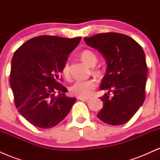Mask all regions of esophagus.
<instances>
[{"label": "esophagus", "mask_w": 160, "mask_h": 160, "mask_svg": "<svg viewBox=\"0 0 160 160\" xmlns=\"http://www.w3.org/2000/svg\"><path fill=\"white\" fill-rule=\"evenodd\" d=\"M78 99H80V100L81 101H86V102L89 100V98H82V97H78Z\"/></svg>", "instance_id": "obj_1"}]
</instances>
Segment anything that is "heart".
Segmentation results:
<instances>
[{"mask_svg":"<svg viewBox=\"0 0 160 160\" xmlns=\"http://www.w3.org/2000/svg\"><path fill=\"white\" fill-rule=\"evenodd\" d=\"M82 61L85 62L86 65L94 66L97 62V57L93 52L90 50H84L80 54ZM62 73L65 76H69V65L65 63L62 68ZM96 87V82L94 80H78L70 87V92L73 95L78 97L86 98L92 94V92Z\"/></svg>","mask_w":160,"mask_h":160,"instance_id":"1","label":"heart"}]
</instances>
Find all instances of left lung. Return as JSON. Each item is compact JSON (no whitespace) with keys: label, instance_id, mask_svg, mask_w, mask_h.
<instances>
[{"label":"left lung","instance_id":"left-lung-1","mask_svg":"<svg viewBox=\"0 0 160 160\" xmlns=\"http://www.w3.org/2000/svg\"><path fill=\"white\" fill-rule=\"evenodd\" d=\"M84 41L107 63L100 89L108 92L100 98L103 108L97 117L113 126L126 123L145 99L148 68L142 47L130 37L113 32L84 38Z\"/></svg>","mask_w":160,"mask_h":160}]
</instances>
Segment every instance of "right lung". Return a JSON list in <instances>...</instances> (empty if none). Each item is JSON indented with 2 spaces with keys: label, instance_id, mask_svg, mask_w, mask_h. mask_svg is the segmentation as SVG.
Returning <instances> with one entry per match:
<instances>
[{
  "label": "right lung",
  "instance_id": "obj_1",
  "mask_svg": "<svg viewBox=\"0 0 160 160\" xmlns=\"http://www.w3.org/2000/svg\"><path fill=\"white\" fill-rule=\"evenodd\" d=\"M81 38L38 36L14 52L10 79L14 102L20 114L33 126H56L76 102V98L66 96L67 89L58 80L68 56Z\"/></svg>",
  "mask_w": 160,
  "mask_h": 160
}]
</instances>
